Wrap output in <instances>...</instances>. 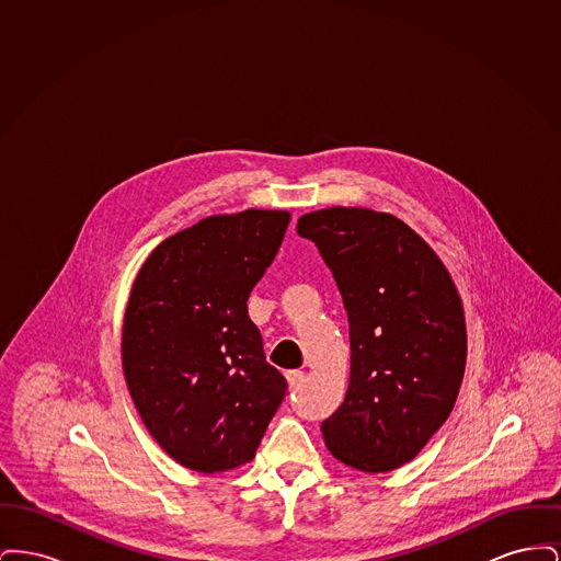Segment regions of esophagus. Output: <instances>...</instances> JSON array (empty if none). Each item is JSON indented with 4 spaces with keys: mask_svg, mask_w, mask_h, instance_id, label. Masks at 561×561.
Segmentation results:
<instances>
[{
    "mask_svg": "<svg viewBox=\"0 0 561 561\" xmlns=\"http://www.w3.org/2000/svg\"><path fill=\"white\" fill-rule=\"evenodd\" d=\"M302 378H305L302 370H290V373H286V380H288L290 389H296V387L302 382Z\"/></svg>",
    "mask_w": 561,
    "mask_h": 561,
    "instance_id": "esophagus-1",
    "label": "esophagus"
}]
</instances>
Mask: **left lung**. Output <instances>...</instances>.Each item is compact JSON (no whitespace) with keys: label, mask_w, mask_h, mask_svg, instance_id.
<instances>
[{"label":"left lung","mask_w":561,"mask_h":561,"mask_svg":"<svg viewBox=\"0 0 561 561\" xmlns=\"http://www.w3.org/2000/svg\"><path fill=\"white\" fill-rule=\"evenodd\" d=\"M347 309L348 389L321 423L348 467L387 473L410 462L446 423L465 376L467 325L453 277L398 216L368 208L302 214Z\"/></svg>","instance_id":"1"}]
</instances>
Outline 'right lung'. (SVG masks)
<instances>
[{
    "mask_svg": "<svg viewBox=\"0 0 561 561\" xmlns=\"http://www.w3.org/2000/svg\"><path fill=\"white\" fill-rule=\"evenodd\" d=\"M286 210L202 218L147 256L128 298L122 364L161 450L199 473L250 462L286 396L248 296L273 263Z\"/></svg>",
    "mask_w": 561,
    "mask_h": 561,
    "instance_id": "right-lung-1",
    "label": "right lung"
}]
</instances>
